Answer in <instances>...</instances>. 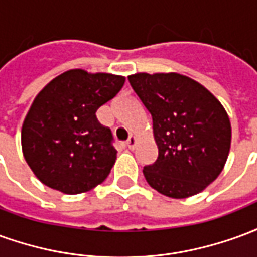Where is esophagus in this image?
Masks as SVG:
<instances>
[{"instance_id": "1", "label": "esophagus", "mask_w": 257, "mask_h": 257, "mask_svg": "<svg viewBox=\"0 0 257 257\" xmlns=\"http://www.w3.org/2000/svg\"><path fill=\"white\" fill-rule=\"evenodd\" d=\"M126 147H128L129 150H134L135 147H136V138H135L134 135H131L129 139L126 140Z\"/></svg>"}]
</instances>
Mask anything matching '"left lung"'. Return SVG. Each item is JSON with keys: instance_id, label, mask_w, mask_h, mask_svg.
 Segmentation results:
<instances>
[{"instance_id": "obj_1", "label": "left lung", "mask_w": 257, "mask_h": 257, "mask_svg": "<svg viewBox=\"0 0 257 257\" xmlns=\"http://www.w3.org/2000/svg\"><path fill=\"white\" fill-rule=\"evenodd\" d=\"M129 82L153 117L158 158L143 169L147 183L171 198H189L226 165L231 123L221 103L179 73H136Z\"/></svg>"}]
</instances>
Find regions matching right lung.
Instances as JSON below:
<instances>
[{
	"label": "right lung",
	"instance_id": "1",
	"mask_svg": "<svg viewBox=\"0 0 257 257\" xmlns=\"http://www.w3.org/2000/svg\"><path fill=\"white\" fill-rule=\"evenodd\" d=\"M123 84L122 75L73 68L40 90L23 121L22 151L41 183L73 195L106 180L117 150L96 111Z\"/></svg>",
	"mask_w": 257,
	"mask_h": 257
}]
</instances>
